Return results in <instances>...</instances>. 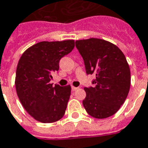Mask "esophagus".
I'll list each match as a JSON object with an SVG mask.
<instances>
[{
	"label": "esophagus",
	"instance_id": "obj_1",
	"mask_svg": "<svg viewBox=\"0 0 148 148\" xmlns=\"http://www.w3.org/2000/svg\"><path fill=\"white\" fill-rule=\"evenodd\" d=\"M71 89H72V90H73V91H75V90H77V89H78V87H75V86H72V87H71Z\"/></svg>",
	"mask_w": 148,
	"mask_h": 148
}]
</instances>
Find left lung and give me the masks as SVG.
Masks as SVG:
<instances>
[{"instance_id":"left-lung-1","label":"left lung","mask_w":148,"mask_h":148,"mask_svg":"<svg viewBox=\"0 0 148 148\" xmlns=\"http://www.w3.org/2000/svg\"><path fill=\"white\" fill-rule=\"evenodd\" d=\"M75 45L84 60L87 74H95L93 87H85L82 101L86 112L106 119L119 110L127 97L131 71L126 57L113 43L99 38L77 40Z\"/></svg>"}]
</instances>
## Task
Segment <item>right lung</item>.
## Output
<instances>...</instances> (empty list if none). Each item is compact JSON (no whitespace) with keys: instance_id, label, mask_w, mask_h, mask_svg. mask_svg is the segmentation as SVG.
Segmentation results:
<instances>
[{"instance_id":"1","label":"right lung","mask_w":148,"mask_h":148,"mask_svg":"<svg viewBox=\"0 0 148 148\" xmlns=\"http://www.w3.org/2000/svg\"><path fill=\"white\" fill-rule=\"evenodd\" d=\"M74 47V40L41 42L21 57L15 77L16 94L24 108L37 121L50 123L64 116L71 86H53L49 82L51 74L59 69L60 59Z\"/></svg>"}]
</instances>
